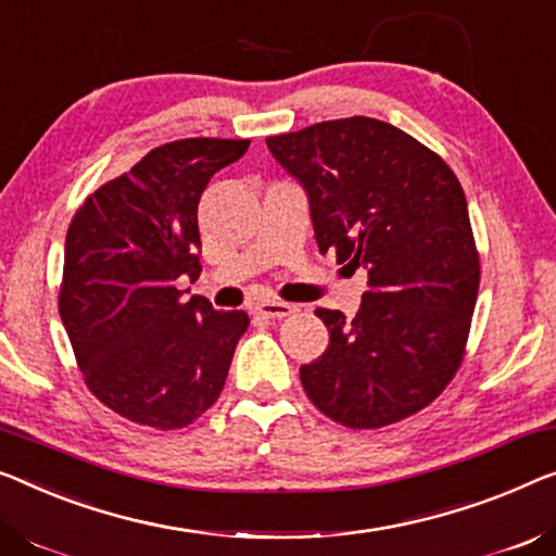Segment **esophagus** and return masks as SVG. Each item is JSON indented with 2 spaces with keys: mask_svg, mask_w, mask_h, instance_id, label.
<instances>
[{
  "mask_svg": "<svg viewBox=\"0 0 556 556\" xmlns=\"http://www.w3.org/2000/svg\"><path fill=\"white\" fill-rule=\"evenodd\" d=\"M296 306L287 302H260L254 304V314H260L264 319H285L289 314H294Z\"/></svg>",
  "mask_w": 556,
  "mask_h": 556,
  "instance_id": "obj_1",
  "label": "esophagus"
}]
</instances>
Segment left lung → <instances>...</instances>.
<instances>
[{
  "label": "left lung",
  "instance_id": "left-lung-1",
  "mask_svg": "<svg viewBox=\"0 0 556 556\" xmlns=\"http://www.w3.org/2000/svg\"><path fill=\"white\" fill-rule=\"evenodd\" d=\"M267 147L304 189L319 252L369 277L352 321L317 309L329 346L302 364L306 396L350 429L425 409L459 369L479 292L459 179L432 149L371 117L312 124Z\"/></svg>",
  "mask_w": 556,
  "mask_h": 556
}]
</instances>
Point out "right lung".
<instances>
[{"label":"right lung","mask_w":556,"mask_h":556,"mask_svg":"<svg viewBox=\"0 0 556 556\" xmlns=\"http://www.w3.org/2000/svg\"><path fill=\"white\" fill-rule=\"evenodd\" d=\"M250 139H179L106 181L64 242L60 317L87 387L124 419L179 429L225 389L247 312L177 289L202 271L197 206Z\"/></svg>","instance_id":"obj_1"}]
</instances>
